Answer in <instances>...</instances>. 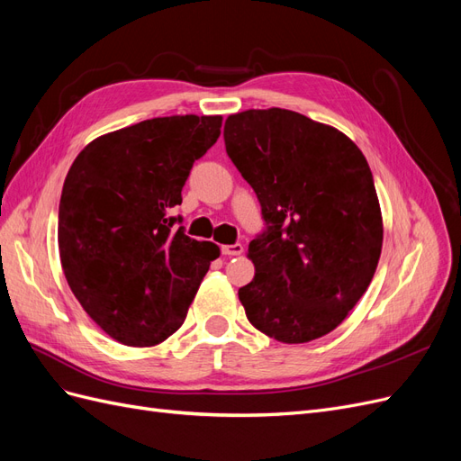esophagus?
Masks as SVG:
<instances>
[{
  "instance_id": "obj_1",
  "label": "esophagus",
  "mask_w": 461,
  "mask_h": 461,
  "mask_svg": "<svg viewBox=\"0 0 461 461\" xmlns=\"http://www.w3.org/2000/svg\"><path fill=\"white\" fill-rule=\"evenodd\" d=\"M221 252L229 258H234V256H240L244 252V246L242 244H229V246H222Z\"/></svg>"
}]
</instances>
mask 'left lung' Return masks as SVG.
I'll list each match as a JSON object with an SVG mask.
<instances>
[{
  "mask_svg": "<svg viewBox=\"0 0 461 461\" xmlns=\"http://www.w3.org/2000/svg\"><path fill=\"white\" fill-rule=\"evenodd\" d=\"M230 161L254 188L265 230L248 246L246 317L285 344L325 337L364 296L383 248V217L361 149L340 131L288 109L225 121Z\"/></svg>",
  "mask_w": 461,
  "mask_h": 461,
  "instance_id": "1",
  "label": "left lung"
}]
</instances>
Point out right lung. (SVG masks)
<instances>
[{
  "label": "right lung",
  "instance_id": "obj_1",
  "mask_svg": "<svg viewBox=\"0 0 461 461\" xmlns=\"http://www.w3.org/2000/svg\"><path fill=\"white\" fill-rule=\"evenodd\" d=\"M221 122L219 115L148 119L95 138L67 173L58 227L63 273L85 312L121 344L169 339L221 254L169 215Z\"/></svg>",
  "mask_w": 461,
  "mask_h": 461
}]
</instances>
